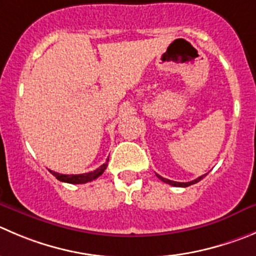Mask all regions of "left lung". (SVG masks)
Here are the masks:
<instances>
[{"label": "left lung", "instance_id": "1", "mask_svg": "<svg viewBox=\"0 0 256 256\" xmlns=\"http://www.w3.org/2000/svg\"><path fill=\"white\" fill-rule=\"evenodd\" d=\"M206 174H202V176H200L198 178L194 180V181H190V182H176V181H171V180H167V178H164V177L160 176V174H157V177H158V178L160 180V181L166 182V184H171V186H174V187H187V186H191V184H197V182H198V181H201V180H202L204 177L206 176Z\"/></svg>", "mask_w": 256, "mask_h": 256}]
</instances>
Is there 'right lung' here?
<instances>
[{
  "label": "right lung",
  "mask_w": 256,
  "mask_h": 256,
  "mask_svg": "<svg viewBox=\"0 0 256 256\" xmlns=\"http://www.w3.org/2000/svg\"><path fill=\"white\" fill-rule=\"evenodd\" d=\"M109 160V158H108ZM108 160H106L104 164H102L99 168H96V171L93 172H88V174H58L55 171L50 172L52 174V176L56 177L59 181L62 182H66V184H86V182L93 181V180L98 178L100 174H103V172L106 171V166H108Z\"/></svg>",
  "instance_id": "right-lung-1"
}]
</instances>
